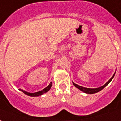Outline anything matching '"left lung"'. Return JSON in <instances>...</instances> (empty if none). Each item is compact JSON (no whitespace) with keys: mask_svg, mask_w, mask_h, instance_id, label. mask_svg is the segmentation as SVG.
<instances>
[{"mask_svg":"<svg viewBox=\"0 0 121 121\" xmlns=\"http://www.w3.org/2000/svg\"><path fill=\"white\" fill-rule=\"evenodd\" d=\"M115 72L113 75V76L112 77V78L109 79V81H108V82H106V83H105L103 86H101V87H99V88H85V87H83V86H81L78 85H77V84H76V83H73V85H74L77 88H78V89H79L81 91H82V92H83L86 93V94H95V93H97L98 92H99V91H101L102 89H103L105 86H106L108 85V84L110 83V81L112 80V79L113 78V77H114V76H115Z\"/></svg>","mask_w":121,"mask_h":121,"instance_id":"obj_1","label":"left lung"}]
</instances>
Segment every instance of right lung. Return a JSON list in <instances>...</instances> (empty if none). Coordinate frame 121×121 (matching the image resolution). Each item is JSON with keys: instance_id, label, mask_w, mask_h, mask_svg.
<instances>
[{"instance_id": "right-lung-1", "label": "right lung", "mask_w": 121, "mask_h": 121, "mask_svg": "<svg viewBox=\"0 0 121 121\" xmlns=\"http://www.w3.org/2000/svg\"><path fill=\"white\" fill-rule=\"evenodd\" d=\"M52 86V82H51V83L49 84V85L47 86L46 88H45L44 89H43L42 90H41V91H39V92H37L35 93H30V92H27L26 91H25V90H23L22 89H20V91H22V92L24 93L25 94L29 96H31V97H38V96H40V95H42V94H45V93H46L47 92H48L51 88Z\"/></svg>"}]
</instances>
